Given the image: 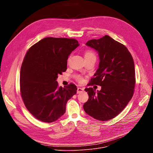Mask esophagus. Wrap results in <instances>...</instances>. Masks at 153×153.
Instances as JSON below:
<instances>
[{
	"label": "esophagus",
	"mask_w": 153,
	"mask_h": 153,
	"mask_svg": "<svg viewBox=\"0 0 153 153\" xmlns=\"http://www.w3.org/2000/svg\"><path fill=\"white\" fill-rule=\"evenodd\" d=\"M83 91H84V89H83V88H80V87H79V88H77V94L81 93H82Z\"/></svg>",
	"instance_id": "1"
}]
</instances>
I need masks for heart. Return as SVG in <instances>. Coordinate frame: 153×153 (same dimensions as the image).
<instances>
[{
    "mask_svg": "<svg viewBox=\"0 0 153 153\" xmlns=\"http://www.w3.org/2000/svg\"><path fill=\"white\" fill-rule=\"evenodd\" d=\"M85 59L86 58H95L96 59V54L93 51H91V50H88L87 51L86 53H85ZM76 80L79 82H82L83 81V78L79 76V75H77L76 76Z\"/></svg>",
    "mask_w": 153,
    "mask_h": 153,
    "instance_id": "heart-1",
    "label": "heart"
}]
</instances>
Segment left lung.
<instances>
[{
	"label": "left lung",
	"instance_id": "8db88e82",
	"mask_svg": "<svg viewBox=\"0 0 153 153\" xmlns=\"http://www.w3.org/2000/svg\"><path fill=\"white\" fill-rule=\"evenodd\" d=\"M86 45L98 52L100 59L88 85H100L101 90L96 92L93 88L85 89L89 99L83 106L84 111L97 120H111L133 96L136 78L133 57L125 45L108 35L90 40Z\"/></svg>",
	"mask_w": 153,
	"mask_h": 153
}]
</instances>
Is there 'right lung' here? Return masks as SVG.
<instances>
[{
  "label": "right lung",
  "instance_id": "1",
  "mask_svg": "<svg viewBox=\"0 0 153 153\" xmlns=\"http://www.w3.org/2000/svg\"><path fill=\"white\" fill-rule=\"evenodd\" d=\"M79 45L74 39L46 37L27 51L20 69V94L29 112L46 123L56 121L65 113L66 105L77 92L70 83L62 88L56 81L67 69V60Z\"/></svg>",
  "mask_w": 153,
  "mask_h": 153
}]
</instances>
